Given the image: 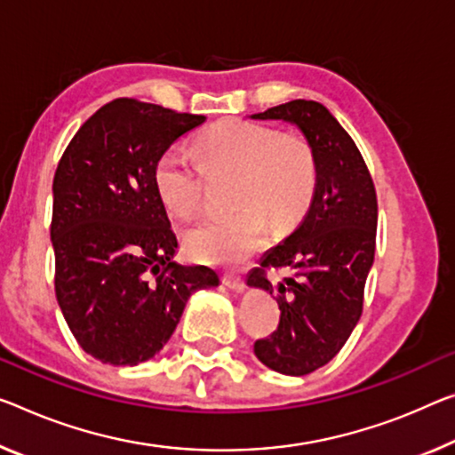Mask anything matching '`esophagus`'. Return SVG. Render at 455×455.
I'll list each match as a JSON object with an SVG mask.
<instances>
[{
	"label": "esophagus",
	"instance_id": "1",
	"mask_svg": "<svg viewBox=\"0 0 455 455\" xmlns=\"http://www.w3.org/2000/svg\"><path fill=\"white\" fill-rule=\"evenodd\" d=\"M221 281H223V284L228 286V289H232L235 292H243V289H246V283H243V278L237 276V275H229V272H226V275L221 276Z\"/></svg>",
	"mask_w": 455,
	"mask_h": 455
}]
</instances>
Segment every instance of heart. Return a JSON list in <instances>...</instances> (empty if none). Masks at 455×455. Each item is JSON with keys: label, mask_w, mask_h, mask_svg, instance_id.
Segmentation results:
<instances>
[{"label": "heart", "mask_w": 455, "mask_h": 455, "mask_svg": "<svg viewBox=\"0 0 455 455\" xmlns=\"http://www.w3.org/2000/svg\"><path fill=\"white\" fill-rule=\"evenodd\" d=\"M207 172H235L234 205L228 215L207 218L185 232L188 256L199 262L234 267L262 246L268 223L289 232L309 212L317 191L319 166L313 146L299 134L246 120H223L195 140ZM204 172L183 152L169 148L155 164L160 204L180 220L201 204Z\"/></svg>", "instance_id": "1"}]
</instances>
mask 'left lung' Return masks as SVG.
Segmentation results:
<instances>
[{
	"instance_id": "1",
	"label": "left lung",
	"mask_w": 455,
	"mask_h": 455,
	"mask_svg": "<svg viewBox=\"0 0 455 455\" xmlns=\"http://www.w3.org/2000/svg\"><path fill=\"white\" fill-rule=\"evenodd\" d=\"M251 120L297 125L317 156L319 180L309 212L246 281L275 295L281 309L276 331L254 344L256 358L275 372L305 376L344 347L362 315L379 204L358 146L325 106L295 100ZM268 267H289L293 275L272 283Z\"/></svg>"
}]
</instances>
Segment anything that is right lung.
<instances>
[{
  "label": "right lung",
  "mask_w": 455,
  "mask_h": 455,
  "mask_svg": "<svg viewBox=\"0 0 455 455\" xmlns=\"http://www.w3.org/2000/svg\"><path fill=\"white\" fill-rule=\"evenodd\" d=\"M204 122L114 100L81 125L54 172V291L75 339L103 364L155 358L188 297L220 284L215 270L172 260L179 240L155 187L158 156Z\"/></svg>",
  "instance_id": "1"
}]
</instances>
